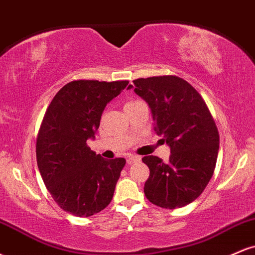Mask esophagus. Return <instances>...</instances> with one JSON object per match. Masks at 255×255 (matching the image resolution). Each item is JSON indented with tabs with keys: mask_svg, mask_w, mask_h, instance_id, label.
I'll use <instances>...</instances> for the list:
<instances>
[{
	"mask_svg": "<svg viewBox=\"0 0 255 255\" xmlns=\"http://www.w3.org/2000/svg\"><path fill=\"white\" fill-rule=\"evenodd\" d=\"M139 160H140V157L133 156V154H130V156L127 157V164H133V163L139 162Z\"/></svg>",
	"mask_w": 255,
	"mask_h": 255,
	"instance_id": "34e87169",
	"label": "esophagus"
}]
</instances>
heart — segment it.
<instances>
[{"label": "heart", "mask_w": 255, "mask_h": 255, "mask_svg": "<svg viewBox=\"0 0 255 255\" xmlns=\"http://www.w3.org/2000/svg\"><path fill=\"white\" fill-rule=\"evenodd\" d=\"M133 103H134V102H128V103L125 104V107H127V105H130V104H133Z\"/></svg>", "instance_id": "obj_1"}]
</instances>
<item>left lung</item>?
<instances>
[{"label": "left lung", "instance_id": "obj_1", "mask_svg": "<svg viewBox=\"0 0 255 255\" xmlns=\"http://www.w3.org/2000/svg\"><path fill=\"white\" fill-rule=\"evenodd\" d=\"M128 89L150 107L154 131L170 147L169 162L146 156L150 169L144 192L152 204L177 209L194 201L211 180L217 162L219 134L198 91L175 75L141 78Z\"/></svg>", "mask_w": 255, "mask_h": 255}]
</instances>
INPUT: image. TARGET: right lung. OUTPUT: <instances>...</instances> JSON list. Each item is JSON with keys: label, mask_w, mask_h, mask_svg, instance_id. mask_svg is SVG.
I'll return each instance as SVG.
<instances>
[{"label": "right lung", "mask_w": 255, "mask_h": 255, "mask_svg": "<svg viewBox=\"0 0 255 255\" xmlns=\"http://www.w3.org/2000/svg\"><path fill=\"white\" fill-rule=\"evenodd\" d=\"M127 85V80L71 81L46 109L38 131L37 164L63 211L90 217L110 204L126 159H105L86 141L95 139L104 108Z\"/></svg>", "instance_id": "1"}]
</instances>
